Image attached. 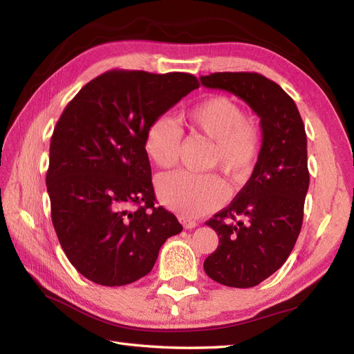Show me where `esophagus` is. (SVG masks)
I'll return each mask as SVG.
<instances>
[{"label":"esophagus","mask_w":354,"mask_h":354,"mask_svg":"<svg viewBox=\"0 0 354 354\" xmlns=\"http://www.w3.org/2000/svg\"><path fill=\"white\" fill-rule=\"evenodd\" d=\"M179 222H181V223L184 225L185 230H192V228H194V227H196V225H198L196 222L192 221L190 217H187V216H179Z\"/></svg>","instance_id":"esophagus-1"}]
</instances>
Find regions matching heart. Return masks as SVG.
<instances>
[{"instance_id": "b5f03b06", "label": "heart", "mask_w": 354, "mask_h": 354, "mask_svg": "<svg viewBox=\"0 0 354 354\" xmlns=\"http://www.w3.org/2000/svg\"><path fill=\"white\" fill-rule=\"evenodd\" d=\"M194 131L214 140L209 165H221L231 181L251 175L261 150V132L245 118V111L227 95H209L185 114ZM183 132L169 115H158L145 131V149L160 169H171L181 153ZM161 202L176 213L194 217L219 207L227 185L216 173L173 171L156 179Z\"/></svg>"}]
</instances>
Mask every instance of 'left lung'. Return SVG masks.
Returning a JSON list of instances; mask_svg holds the SVG:
<instances>
[{
	"label": "left lung",
	"instance_id": "left-lung-1",
	"mask_svg": "<svg viewBox=\"0 0 354 354\" xmlns=\"http://www.w3.org/2000/svg\"><path fill=\"white\" fill-rule=\"evenodd\" d=\"M202 85L240 97L260 117L261 150L251 178L207 222L219 237L204 269L230 288H252L283 266L295 246L309 190L307 137L292 97L259 73H213Z\"/></svg>",
	"mask_w": 354,
	"mask_h": 354
}]
</instances>
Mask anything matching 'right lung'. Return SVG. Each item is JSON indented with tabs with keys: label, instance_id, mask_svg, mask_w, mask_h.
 <instances>
[{
	"label": "right lung",
	"instance_id": "add662e5",
	"mask_svg": "<svg viewBox=\"0 0 354 354\" xmlns=\"http://www.w3.org/2000/svg\"><path fill=\"white\" fill-rule=\"evenodd\" d=\"M196 88L187 73L111 70L64 109L50 142L51 221L65 255L88 280L137 281L152 270L165 240L183 231L175 214L155 207L145 131Z\"/></svg>",
	"mask_w": 354,
	"mask_h": 354
}]
</instances>
